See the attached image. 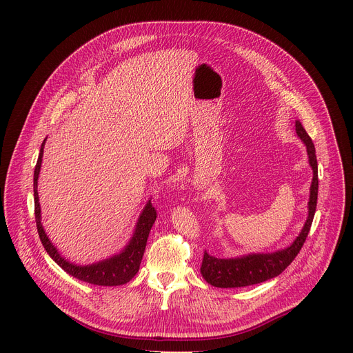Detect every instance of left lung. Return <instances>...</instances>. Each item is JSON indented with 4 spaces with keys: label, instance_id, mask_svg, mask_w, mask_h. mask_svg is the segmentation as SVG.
I'll use <instances>...</instances> for the list:
<instances>
[{
    "label": "left lung",
    "instance_id": "obj_1",
    "mask_svg": "<svg viewBox=\"0 0 353 353\" xmlns=\"http://www.w3.org/2000/svg\"><path fill=\"white\" fill-rule=\"evenodd\" d=\"M296 134L305 142L307 148L309 163L313 169V180L310 185V198H309V216L296 240L286 248L275 251L268 254H248L237 259H216L210 256L207 251L204 253L203 264H201V274L204 279L216 288H241L265 282L271 278L278 276L285 271L286 267L296 259L299 251L303 247L306 237L310 232L319 195V166L316 158V148L301 125L300 121H296Z\"/></svg>",
    "mask_w": 353,
    "mask_h": 353
}]
</instances>
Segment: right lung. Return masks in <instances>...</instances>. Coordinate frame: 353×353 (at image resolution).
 I'll return each mask as SVG.
<instances>
[{
  "mask_svg": "<svg viewBox=\"0 0 353 353\" xmlns=\"http://www.w3.org/2000/svg\"><path fill=\"white\" fill-rule=\"evenodd\" d=\"M44 142L41 143L40 148V154L39 159L34 168V176H33V192H34V218H36V226H37V233L40 237V241L48 256L52 257L67 274L72 275L74 278L92 283V285H99V286H117V285H124L130 282L135 274L139 270L141 260L143 256V251L146 247L148 236L150 232V228L157 221V210L152 205L150 201H148L138 222L137 228L134 232V236L131 237L130 243L125 245V248L121 251L120 254L113 256L112 259L99 261L96 264L90 265H75L67 260H64L57 248L52 244V241L48 240L43 225L40 222V204H39V195H37V179L41 168V158H43V148Z\"/></svg>",
  "mask_w": 353,
  "mask_h": 353,
  "instance_id": "right-lung-1",
  "label": "right lung"
}]
</instances>
